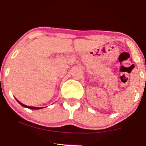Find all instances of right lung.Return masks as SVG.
Returning a JSON list of instances; mask_svg holds the SVG:
<instances>
[{
  "mask_svg": "<svg viewBox=\"0 0 146 146\" xmlns=\"http://www.w3.org/2000/svg\"><path fill=\"white\" fill-rule=\"evenodd\" d=\"M16 101H17L18 103L20 104H21V106H23V107H25V108H29V109H33V110H37V109H41V108H40V107H33V106H26V105H25V104H23V103H21V102H19L18 101V100H17V99H16Z\"/></svg>",
  "mask_w": 146,
  "mask_h": 146,
  "instance_id": "1",
  "label": "right lung"
}]
</instances>
